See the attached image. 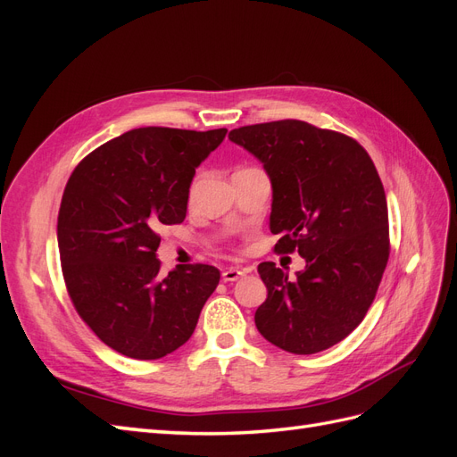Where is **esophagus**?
I'll return each instance as SVG.
<instances>
[{
    "label": "esophagus",
    "instance_id": "obj_1",
    "mask_svg": "<svg viewBox=\"0 0 457 457\" xmlns=\"http://www.w3.org/2000/svg\"><path fill=\"white\" fill-rule=\"evenodd\" d=\"M247 270L245 269H227L225 272H223V282H237L238 278H242V276L245 274Z\"/></svg>",
    "mask_w": 457,
    "mask_h": 457
}]
</instances>
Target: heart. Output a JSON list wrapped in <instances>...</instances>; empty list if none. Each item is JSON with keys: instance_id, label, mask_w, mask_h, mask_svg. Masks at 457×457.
Segmentation results:
<instances>
[{"instance_id": "obj_1", "label": "heart", "mask_w": 457, "mask_h": 457, "mask_svg": "<svg viewBox=\"0 0 457 457\" xmlns=\"http://www.w3.org/2000/svg\"><path fill=\"white\" fill-rule=\"evenodd\" d=\"M198 185H200V177H196L195 181H192V185H190V190H188V195H190V196H195V195H196Z\"/></svg>"}]
</instances>
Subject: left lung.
<instances>
[{"mask_svg":"<svg viewBox=\"0 0 457 457\" xmlns=\"http://www.w3.org/2000/svg\"><path fill=\"white\" fill-rule=\"evenodd\" d=\"M228 139L265 168L272 185L270 232L278 253L305 270L289 280L272 261L257 267L267 299L259 334L294 354L334 347L364 320L389 261L386 198L368 152L351 137L301 120L232 129Z\"/></svg>","mask_w":457,"mask_h":457,"instance_id":"left-lung-1","label":"left lung"}]
</instances>
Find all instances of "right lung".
<instances>
[{
    "mask_svg": "<svg viewBox=\"0 0 457 457\" xmlns=\"http://www.w3.org/2000/svg\"><path fill=\"white\" fill-rule=\"evenodd\" d=\"M227 129L139 128L95 148L68 179L57 223L66 289L110 349L156 361L195 331L219 284L212 265L160 276L162 225L183 223L198 165Z\"/></svg>",
    "mask_w": 457,
    "mask_h": 457,
    "instance_id": "right-lung-1",
    "label": "right lung"
}]
</instances>
